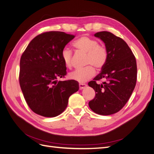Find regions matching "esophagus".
<instances>
[{
	"instance_id": "esophagus-1",
	"label": "esophagus",
	"mask_w": 154,
	"mask_h": 154,
	"mask_svg": "<svg viewBox=\"0 0 154 154\" xmlns=\"http://www.w3.org/2000/svg\"><path fill=\"white\" fill-rule=\"evenodd\" d=\"M79 86H80V89L82 90V89H83V88H86L87 85L86 84H85V83H80V84H79Z\"/></svg>"
}]
</instances>
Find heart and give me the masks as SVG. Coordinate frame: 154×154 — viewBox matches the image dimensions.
<instances>
[{"label":"heart","instance_id":"b5f03b06","mask_svg":"<svg viewBox=\"0 0 154 154\" xmlns=\"http://www.w3.org/2000/svg\"><path fill=\"white\" fill-rule=\"evenodd\" d=\"M73 46L81 52L87 53L86 64L88 66L83 69H77L69 74L71 80L78 82H85L94 76L95 67L101 69L105 64L108 54L103 46L98 44V42L87 36H82L73 43ZM62 59L67 67H71L72 65V51L68 48H65L62 51ZM92 64V66H91Z\"/></svg>","mask_w":154,"mask_h":154}]
</instances>
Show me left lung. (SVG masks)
I'll return each instance as SVG.
<instances>
[{"label": "left lung", "instance_id": "1", "mask_svg": "<svg viewBox=\"0 0 154 154\" xmlns=\"http://www.w3.org/2000/svg\"><path fill=\"white\" fill-rule=\"evenodd\" d=\"M94 35L104 42L108 57L101 72L88 83L96 92L88 105L97 114L111 115L122 109L132 95L137 80L136 60L122 38L108 31ZM101 79L105 82L97 85Z\"/></svg>", "mask_w": 154, "mask_h": 154}]
</instances>
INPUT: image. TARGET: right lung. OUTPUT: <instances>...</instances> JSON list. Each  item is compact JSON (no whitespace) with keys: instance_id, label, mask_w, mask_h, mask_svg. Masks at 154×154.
Returning a JSON list of instances; mask_svg holds the SVG:
<instances>
[{"instance_id":"right-lung-1","label":"right lung","mask_w":154,"mask_h":154,"mask_svg":"<svg viewBox=\"0 0 154 154\" xmlns=\"http://www.w3.org/2000/svg\"><path fill=\"white\" fill-rule=\"evenodd\" d=\"M74 36L50 31L36 36L20 62L19 82L26 103L35 113L56 117L66 109L70 96L79 89L75 80L59 81L66 75L62 51Z\"/></svg>"}]
</instances>
